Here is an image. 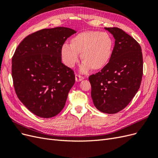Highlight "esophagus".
<instances>
[{"label": "esophagus", "mask_w": 158, "mask_h": 158, "mask_svg": "<svg viewBox=\"0 0 158 158\" xmlns=\"http://www.w3.org/2000/svg\"><path fill=\"white\" fill-rule=\"evenodd\" d=\"M75 78H76V82H79V81L82 80L84 78V76H81V75L78 74H76Z\"/></svg>", "instance_id": "1"}]
</instances>
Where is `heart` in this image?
<instances>
[{
	"instance_id": "obj_1",
	"label": "heart",
	"mask_w": 158,
	"mask_h": 158,
	"mask_svg": "<svg viewBox=\"0 0 158 158\" xmlns=\"http://www.w3.org/2000/svg\"><path fill=\"white\" fill-rule=\"evenodd\" d=\"M113 41L106 32L85 31L75 35L70 44L61 46L60 55L64 64L73 67L79 59L83 60L81 70L85 73L89 69L99 70L106 66L111 59Z\"/></svg>"
}]
</instances>
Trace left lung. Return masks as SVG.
Listing matches in <instances>:
<instances>
[{"mask_svg":"<svg viewBox=\"0 0 158 158\" xmlns=\"http://www.w3.org/2000/svg\"><path fill=\"white\" fill-rule=\"evenodd\" d=\"M113 34L114 46L109 63L89 76L94 106L114 114L126 107L139 89L143 75V57L139 44L118 27H105Z\"/></svg>","mask_w":158,"mask_h":158,"instance_id":"left-lung-1","label":"left lung"}]
</instances>
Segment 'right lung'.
<instances>
[{"label": "right lung", "instance_id": "right-lung-1", "mask_svg": "<svg viewBox=\"0 0 158 158\" xmlns=\"http://www.w3.org/2000/svg\"><path fill=\"white\" fill-rule=\"evenodd\" d=\"M75 33L64 27L43 29L26 37L14 52V89L22 103L38 117H54L64 107L75 75L62 63L60 48Z\"/></svg>", "mask_w": 158, "mask_h": 158}]
</instances>
